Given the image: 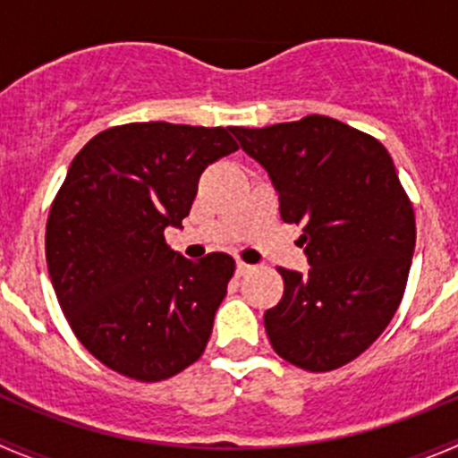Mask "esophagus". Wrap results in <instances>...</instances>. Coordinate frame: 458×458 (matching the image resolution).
Here are the masks:
<instances>
[{
  "mask_svg": "<svg viewBox=\"0 0 458 458\" xmlns=\"http://www.w3.org/2000/svg\"><path fill=\"white\" fill-rule=\"evenodd\" d=\"M250 270H252V266H248V263H243V261H237V276L248 275Z\"/></svg>",
  "mask_w": 458,
  "mask_h": 458,
  "instance_id": "1",
  "label": "esophagus"
}]
</instances>
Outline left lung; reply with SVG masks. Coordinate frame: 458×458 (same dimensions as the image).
Wrapping results in <instances>:
<instances>
[{
	"label": "left lung",
	"mask_w": 458,
	"mask_h": 458,
	"mask_svg": "<svg viewBox=\"0 0 458 458\" xmlns=\"http://www.w3.org/2000/svg\"><path fill=\"white\" fill-rule=\"evenodd\" d=\"M266 168L281 219L303 225L310 270L279 267L284 297L266 310L281 359L330 372L357 359L394 317L417 242L414 210L381 141L308 114L266 128H230Z\"/></svg>",
	"instance_id": "obj_1"
}]
</instances>
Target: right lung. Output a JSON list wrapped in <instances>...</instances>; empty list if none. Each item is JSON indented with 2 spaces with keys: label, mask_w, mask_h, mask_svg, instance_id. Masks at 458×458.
I'll return each mask as SVG.
<instances>
[{
  "label": "right lung",
  "mask_w": 458,
  "mask_h": 458,
  "mask_svg": "<svg viewBox=\"0 0 458 458\" xmlns=\"http://www.w3.org/2000/svg\"><path fill=\"white\" fill-rule=\"evenodd\" d=\"M230 128L143 122L99 132L77 152L50 206L46 263L64 317L110 370L164 381L195 363L234 259L170 250L203 170L237 150Z\"/></svg>",
  "instance_id": "add662e5"
}]
</instances>
